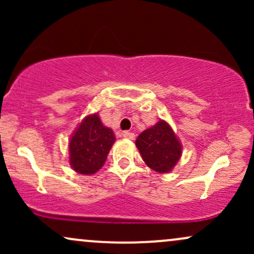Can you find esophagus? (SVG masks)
I'll list each match as a JSON object with an SVG mask.
<instances>
[{
	"instance_id": "34e87169",
	"label": "esophagus",
	"mask_w": 254,
	"mask_h": 254,
	"mask_svg": "<svg viewBox=\"0 0 254 254\" xmlns=\"http://www.w3.org/2000/svg\"><path fill=\"white\" fill-rule=\"evenodd\" d=\"M123 137H125V138H129V139H133L135 138V133L130 132V131H124Z\"/></svg>"
}]
</instances>
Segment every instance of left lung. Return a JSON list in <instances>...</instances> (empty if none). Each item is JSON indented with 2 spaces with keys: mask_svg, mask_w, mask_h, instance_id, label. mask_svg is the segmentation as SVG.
<instances>
[{
  "mask_svg": "<svg viewBox=\"0 0 254 254\" xmlns=\"http://www.w3.org/2000/svg\"><path fill=\"white\" fill-rule=\"evenodd\" d=\"M136 147L145 165L159 173L172 171L182 156V144L165 121L144 130L137 137Z\"/></svg>",
  "mask_w": 254,
  "mask_h": 254,
  "instance_id": "left-lung-1",
  "label": "left lung"
}]
</instances>
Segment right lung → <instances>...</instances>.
<instances>
[{
  "mask_svg": "<svg viewBox=\"0 0 254 254\" xmlns=\"http://www.w3.org/2000/svg\"><path fill=\"white\" fill-rule=\"evenodd\" d=\"M116 136L97 115L87 116L69 142V162L80 174H94L103 167Z\"/></svg>",
  "mask_w": 254,
  "mask_h": 254,
  "instance_id": "obj_1",
  "label": "right lung"
}]
</instances>
